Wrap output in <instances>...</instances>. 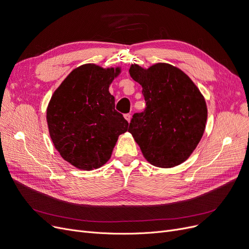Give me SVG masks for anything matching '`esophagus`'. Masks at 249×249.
I'll use <instances>...</instances> for the list:
<instances>
[{
    "mask_svg": "<svg viewBox=\"0 0 249 249\" xmlns=\"http://www.w3.org/2000/svg\"><path fill=\"white\" fill-rule=\"evenodd\" d=\"M124 118H125V119H126L128 122H130V120H131V115H130V114H125V115H124Z\"/></svg>",
    "mask_w": 249,
    "mask_h": 249,
    "instance_id": "esophagus-1",
    "label": "esophagus"
}]
</instances>
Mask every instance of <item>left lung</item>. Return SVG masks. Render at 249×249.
<instances>
[{
  "mask_svg": "<svg viewBox=\"0 0 249 249\" xmlns=\"http://www.w3.org/2000/svg\"><path fill=\"white\" fill-rule=\"evenodd\" d=\"M129 73L142 87L146 108L129 124L145 160L168 168L186 161L204 134L207 105L191 78L168 63L148 69L131 64Z\"/></svg>",
  "mask_w": 249,
  "mask_h": 249,
  "instance_id": "8db88e82",
  "label": "left lung"
}]
</instances>
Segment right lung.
Instances as JSON below:
<instances>
[{"label":"right lung","instance_id":"obj_1","mask_svg":"<svg viewBox=\"0 0 249 249\" xmlns=\"http://www.w3.org/2000/svg\"><path fill=\"white\" fill-rule=\"evenodd\" d=\"M120 68L94 63L74 69L52 95L46 119L49 134L61 158L91 171L106 163L128 122L115 110L109 87Z\"/></svg>","mask_w":249,"mask_h":249}]
</instances>
